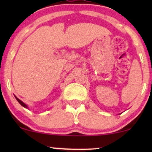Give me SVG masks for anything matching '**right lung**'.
<instances>
[{"label": "right lung", "mask_w": 152, "mask_h": 152, "mask_svg": "<svg viewBox=\"0 0 152 152\" xmlns=\"http://www.w3.org/2000/svg\"><path fill=\"white\" fill-rule=\"evenodd\" d=\"M15 99H16V100L17 101H18V102H19V104H20V105H21L22 106H23V107H25V108H28V106H27V105H26V104H24V103L23 102H22V101H20V99H18V98H17V97L16 96H15Z\"/></svg>", "instance_id": "right-lung-1"}]
</instances>
